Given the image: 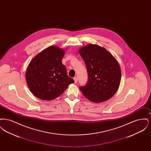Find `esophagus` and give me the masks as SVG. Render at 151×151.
<instances>
[{
  "label": "esophagus",
  "mask_w": 151,
  "mask_h": 151,
  "mask_svg": "<svg viewBox=\"0 0 151 151\" xmlns=\"http://www.w3.org/2000/svg\"><path fill=\"white\" fill-rule=\"evenodd\" d=\"M73 80H74L75 83H76L78 82V78H77V77H75V78H73Z\"/></svg>",
  "instance_id": "1"
}]
</instances>
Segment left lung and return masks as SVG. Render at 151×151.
I'll return each mask as SVG.
<instances>
[{
    "label": "left lung",
    "instance_id": "obj_1",
    "mask_svg": "<svg viewBox=\"0 0 151 151\" xmlns=\"http://www.w3.org/2000/svg\"><path fill=\"white\" fill-rule=\"evenodd\" d=\"M88 75L80 90L89 100L101 102L109 100L117 91L121 79L120 65L108 50L97 45L89 44L79 49Z\"/></svg>",
    "mask_w": 151,
    "mask_h": 151
}]
</instances>
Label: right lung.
<instances>
[{
    "instance_id": "obj_1",
    "label": "right lung",
    "mask_w": 151,
    "mask_h": 151,
    "mask_svg": "<svg viewBox=\"0 0 151 151\" xmlns=\"http://www.w3.org/2000/svg\"><path fill=\"white\" fill-rule=\"evenodd\" d=\"M65 52L57 46H51L30 61L25 74L26 81L30 91L37 98L54 100L74 83L62 63Z\"/></svg>"
}]
</instances>
